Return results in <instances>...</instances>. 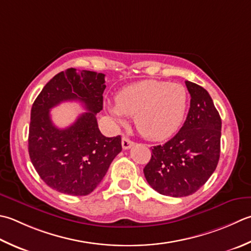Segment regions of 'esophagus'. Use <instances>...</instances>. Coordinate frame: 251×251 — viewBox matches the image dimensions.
<instances>
[{
    "mask_svg": "<svg viewBox=\"0 0 251 251\" xmlns=\"http://www.w3.org/2000/svg\"><path fill=\"white\" fill-rule=\"evenodd\" d=\"M132 145H134V141H131L129 138H127V137H123L122 138V147H123V149H125V150H127V149H129L130 147H132Z\"/></svg>",
    "mask_w": 251,
    "mask_h": 251,
    "instance_id": "esophagus-1",
    "label": "esophagus"
}]
</instances>
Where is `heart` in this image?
I'll use <instances>...</instances> for the list:
<instances>
[{"mask_svg": "<svg viewBox=\"0 0 251 251\" xmlns=\"http://www.w3.org/2000/svg\"><path fill=\"white\" fill-rule=\"evenodd\" d=\"M187 109V90L179 83L144 80L121 90L109 112L116 120L134 116L136 128L152 140L170 137Z\"/></svg>", "mask_w": 251, "mask_h": 251, "instance_id": "heart-1", "label": "heart"}]
</instances>
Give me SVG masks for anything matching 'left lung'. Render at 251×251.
<instances>
[{
    "instance_id": "1",
    "label": "left lung",
    "mask_w": 251,
    "mask_h": 251,
    "mask_svg": "<svg viewBox=\"0 0 251 251\" xmlns=\"http://www.w3.org/2000/svg\"><path fill=\"white\" fill-rule=\"evenodd\" d=\"M190 107L184 125L173 138L152 148L145 177L161 195L186 197L205 184L217 169L222 121L209 92L186 80Z\"/></svg>"
}]
</instances>
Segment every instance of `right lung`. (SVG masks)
Here are the masks:
<instances>
[{
    "instance_id": "add662e5",
    "label": "right lung",
    "mask_w": 251,
    "mask_h": 251,
    "mask_svg": "<svg viewBox=\"0 0 251 251\" xmlns=\"http://www.w3.org/2000/svg\"><path fill=\"white\" fill-rule=\"evenodd\" d=\"M104 76L68 68L43 87L32 104L29 156L41 179L58 193L89 195L122 151L121 136L109 138L98 127L96 115L103 109ZM64 100H79L87 112L61 130L52 124L50 110Z\"/></svg>"
}]
</instances>
